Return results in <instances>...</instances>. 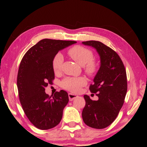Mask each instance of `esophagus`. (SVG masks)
Instances as JSON below:
<instances>
[{"instance_id":"1","label":"esophagus","mask_w":147,"mask_h":147,"mask_svg":"<svg viewBox=\"0 0 147 147\" xmlns=\"http://www.w3.org/2000/svg\"><path fill=\"white\" fill-rule=\"evenodd\" d=\"M68 96H69V100H73L74 98H76L78 97V95H76V94H73V93H69L68 94Z\"/></svg>"}]
</instances>
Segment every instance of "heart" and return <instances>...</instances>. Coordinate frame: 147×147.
Segmentation results:
<instances>
[{"label":"heart","mask_w":147,"mask_h":147,"mask_svg":"<svg viewBox=\"0 0 147 147\" xmlns=\"http://www.w3.org/2000/svg\"><path fill=\"white\" fill-rule=\"evenodd\" d=\"M69 55L80 65H85V70L89 74H93L97 69V64L93 59V54L86 48L81 46H74L68 51ZM63 61V57L61 54H56L53 61V67L54 73L60 71ZM87 84V80L84 77H67L61 82V86L64 89L77 93L82 87Z\"/></svg>","instance_id":"b5f03b06"}]
</instances>
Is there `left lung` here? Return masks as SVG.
<instances>
[{
  "mask_svg": "<svg viewBox=\"0 0 147 147\" xmlns=\"http://www.w3.org/2000/svg\"><path fill=\"white\" fill-rule=\"evenodd\" d=\"M96 50L100 56V68L89 87L91 93H97L98 100L84 96L86 106L82 119L86 125L102 129L115 121L124 104L127 92V78L124 64L113 50L97 41L82 42Z\"/></svg>",
  "mask_w": 147,
  "mask_h": 147,
  "instance_id": "1",
  "label": "left lung"
}]
</instances>
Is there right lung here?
<instances>
[{
	"label": "right lung",
	"mask_w": 147,
	"mask_h": 147,
	"mask_svg": "<svg viewBox=\"0 0 147 147\" xmlns=\"http://www.w3.org/2000/svg\"><path fill=\"white\" fill-rule=\"evenodd\" d=\"M76 43L42 39L26 52L20 63L17 80L20 102L30 121L40 130L55 127L61 120L69 102L67 93L61 90L51 98L45 91L54 79V57L59 51Z\"/></svg>",
	"instance_id": "right-lung-1"
}]
</instances>
